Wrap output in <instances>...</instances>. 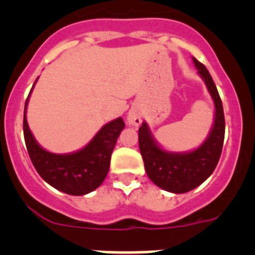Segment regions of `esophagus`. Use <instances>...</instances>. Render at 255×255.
<instances>
[{
	"label": "esophagus",
	"instance_id": "esophagus-1",
	"mask_svg": "<svg viewBox=\"0 0 255 255\" xmlns=\"http://www.w3.org/2000/svg\"><path fill=\"white\" fill-rule=\"evenodd\" d=\"M128 123H129V125H132V126H139L141 123V115L140 112L138 111V110H130L129 114H128Z\"/></svg>",
	"mask_w": 255,
	"mask_h": 255
}]
</instances>
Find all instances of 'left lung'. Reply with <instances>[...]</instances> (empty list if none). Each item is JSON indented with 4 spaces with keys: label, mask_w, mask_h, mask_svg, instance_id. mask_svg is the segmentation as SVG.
Returning a JSON list of instances; mask_svg holds the SVG:
<instances>
[{
    "label": "left lung",
    "mask_w": 255,
    "mask_h": 255,
    "mask_svg": "<svg viewBox=\"0 0 255 255\" xmlns=\"http://www.w3.org/2000/svg\"><path fill=\"white\" fill-rule=\"evenodd\" d=\"M193 61L215 101V125L207 140L193 152L170 153L155 144L147 124L143 123L139 128V149L148 177L163 190L176 194L193 190L211 176L221 157L225 139L224 107L217 88L207 67L197 58Z\"/></svg>",
    "instance_id": "left-lung-1"
}]
</instances>
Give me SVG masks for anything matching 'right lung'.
Returning a JSON list of instances; mask_svg holds the SVG:
<instances>
[{
	"instance_id": "obj_1",
	"label": "right lung",
	"mask_w": 255,
	"mask_h": 255,
	"mask_svg": "<svg viewBox=\"0 0 255 255\" xmlns=\"http://www.w3.org/2000/svg\"><path fill=\"white\" fill-rule=\"evenodd\" d=\"M28 100L22 123L24 139L29 157L40 177L57 190L70 195H84L96 190L107 176L112 150L121 130L125 128L123 119L119 117L103 126L82 150L71 154H53L40 147L29 130L25 117Z\"/></svg>"
}]
</instances>
